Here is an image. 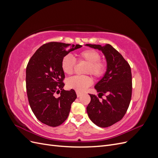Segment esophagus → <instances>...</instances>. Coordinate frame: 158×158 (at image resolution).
<instances>
[{
    "label": "esophagus",
    "instance_id": "obj_1",
    "mask_svg": "<svg viewBox=\"0 0 158 158\" xmlns=\"http://www.w3.org/2000/svg\"><path fill=\"white\" fill-rule=\"evenodd\" d=\"M76 95H77V97H78V98H79V97H80V96H81V95H82V94L80 93V92H76Z\"/></svg>",
    "mask_w": 158,
    "mask_h": 158
}]
</instances>
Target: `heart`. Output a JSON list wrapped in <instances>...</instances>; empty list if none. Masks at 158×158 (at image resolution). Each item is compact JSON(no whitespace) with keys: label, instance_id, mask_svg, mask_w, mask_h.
Listing matches in <instances>:
<instances>
[{"label":"heart","instance_id":"1","mask_svg":"<svg viewBox=\"0 0 158 158\" xmlns=\"http://www.w3.org/2000/svg\"><path fill=\"white\" fill-rule=\"evenodd\" d=\"M80 60L88 63L85 69V74H92L95 78H101L107 70V64L101 60L99 52L94 49H85L78 54ZM76 61L73 56L67 55L61 60V69L68 75L73 73ZM93 84L92 78L89 76H75L66 80V85L70 89H75L76 92H82Z\"/></svg>","mask_w":158,"mask_h":158}]
</instances>
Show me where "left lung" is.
I'll return each mask as SVG.
<instances>
[{"label": "left lung", "instance_id": "left-lung-1", "mask_svg": "<svg viewBox=\"0 0 158 158\" xmlns=\"http://www.w3.org/2000/svg\"><path fill=\"white\" fill-rule=\"evenodd\" d=\"M102 51L107 61V70L103 77L95 84L98 97L106 95L99 102L98 96L89 94L91 101L86 108L88 117L99 127H108L121 121L128 108L132 96V73L127 61L109 44H86Z\"/></svg>", "mask_w": 158, "mask_h": 158}]
</instances>
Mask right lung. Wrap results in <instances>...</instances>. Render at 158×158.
<instances>
[{
    "instance_id": "1",
    "label": "right lung",
    "mask_w": 158,
    "mask_h": 158,
    "mask_svg": "<svg viewBox=\"0 0 158 158\" xmlns=\"http://www.w3.org/2000/svg\"><path fill=\"white\" fill-rule=\"evenodd\" d=\"M80 47V45L47 43L28 62L26 77L28 101L33 113L42 123L55 127L67 118L71 104L77 95L73 89H63L65 76L60 63L64 56ZM55 93H60V96L55 98Z\"/></svg>"
}]
</instances>
